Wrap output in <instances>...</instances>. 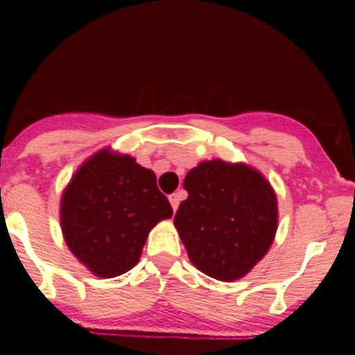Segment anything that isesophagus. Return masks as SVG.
I'll return each instance as SVG.
<instances>
[{
    "label": "esophagus",
    "mask_w": 355,
    "mask_h": 355,
    "mask_svg": "<svg viewBox=\"0 0 355 355\" xmlns=\"http://www.w3.org/2000/svg\"><path fill=\"white\" fill-rule=\"evenodd\" d=\"M168 200H171V206H172V209H178V206H180V200H181V197H180V193H172L171 197H168Z\"/></svg>",
    "instance_id": "1"
}]
</instances>
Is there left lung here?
Masks as SVG:
<instances>
[{
    "label": "left lung",
    "instance_id": "8db88e82",
    "mask_svg": "<svg viewBox=\"0 0 355 355\" xmlns=\"http://www.w3.org/2000/svg\"><path fill=\"white\" fill-rule=\"evenodd\" d=\"M188 199L174 225L202 274L236 281L268 252L277 231V197L245 163L202 162L183 183Z\"/></svg>",
    "mask_w": 355,
    "mask_h": 355
}]
</instances>
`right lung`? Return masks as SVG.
<instances>
[{
	"label": "right lung",
	"instance_id": "add662e5",
	"mask_svg": "<svg viewBox=\"0 0 355 355\" xmlns=\"http://www.w3.org/2000/svg\"><path fill=\"white\" fill-rule=\"evenodd\" d=\"M171 216L155 172L108 149L78 168L60 202L65 243L78 261L105 279L131 270L150 229Z\"/></svg>",
	"mask_w": 355,
	"mask_h": 355
}]
</instances>
